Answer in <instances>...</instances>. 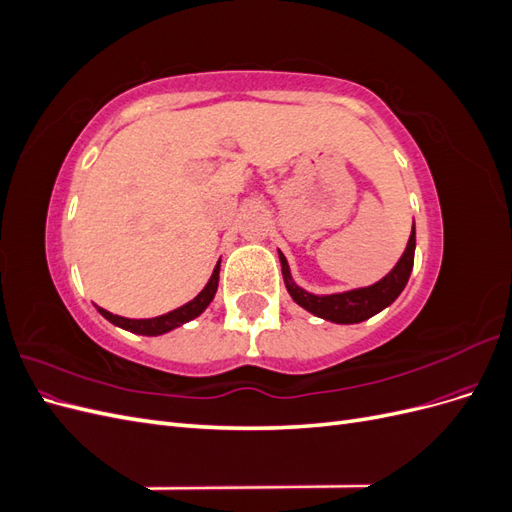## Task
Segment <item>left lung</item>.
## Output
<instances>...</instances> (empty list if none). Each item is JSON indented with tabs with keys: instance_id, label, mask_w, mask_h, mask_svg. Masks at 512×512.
<instances>
[{
	"instance_id": "8db88e82",
	"label": "left lung",
	"mask_w": 512,
	"mask_h": 512,
	"mask_svg": "<svg viewBox=\"0 0 512 512\" xmlns=\"http://www.w3.org/2000/svg\"><path fill=\"white\" fill-rule=\"evenodd\" d=\"M414 247H416V232L412 226L406 252L401 254V258L397 260V265L391 269L389 275H384L380 282L371 284V286L354 288V290H346V292H335V294H314V292H307L301 286L294 284L288 260L280 252L284 284H286V290L290 292V297L294 299V303L307 309L309 314L337 322V324L363 322L371 316H376L378 312H382L384 307H389L399 297L401 290L406 288L412 267H414Z\"/></svg>"
}]
</instances>
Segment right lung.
<instances>
[{"mask_svg": "<svg viewBox=\"0 0 512 512\" xmlns=\"http://www.w3.org/2000/svg\"><path fill=\"white\" fill-rule=\"evenodd\" d=\"M218 282H220V260H218V265H215V269H213V273H211V277H209L207 286H205L203 290H200L190 303H185V305L173 309V312H168V314H164V316H156V318L132 320V318L115 316V314L106 312V309H102V307H98V305H96V307H98V312H100L108 322L117 324V327L126 329V331H130V333H136V335H149V337H153V335H162V333L173 331V329L181 327V324L190 322V320H194L196 316L203 314L205 309L209 307V303L213 301L215 292H218Z\"/></svg>", "mask_w": 512, "mask_h": 512, "instance_id": "obj_1", "label": "right lung"}]
</instances>
